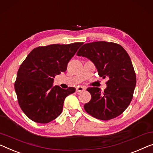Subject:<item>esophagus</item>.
Segmentation results:
<instances>
[{
    "mask_svg": "<svg viewBox=\"0 0 153 153\" xmlns=\"http://www.w3.org/2000/svg\"><path fill=\"white\" fill-rule=\"evenodd\" d=\"M85 90V88H83V87H82V86L77 87V88H76V92H82V91H83Z\"/></svg>",
    "mask_w": 153,
    "mask_h": 153,
    "instance_id": "34e87169",
    "label": "esophagus"
}]
</instances>
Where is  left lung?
Instances as JSON below:
<instances>
[{
    "label": "left lung",
    "mask_w": 153,
    "mask_h": 153,
    "mask_svg": "<svg viewBox=\"0 0 153 153\" xmlns=\"http://www.w3.org/2000/svg\"><path fill=\"white\" fill-rule=\"evenodd\" d=\"M90 59L102 79H108L103 92L99 88L87 89L91 94L84 109L96 118L109 120L123 114L130 104L136 85V75L130 57L123 46L107 42L84 44L76 53Z\"/></svg>",
    "instance_id": "1"
}]
</instances>
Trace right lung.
I'll list each match as a JSON object with an SVG mask.
<instances>
[{
	"label": "right lung",
	"instance_id": "1",
	"mask_svg": "<svg viewBox=\"0 0 153 153\" xmlns=\"http://www.w3.org/2000/svg\"><path fill=\"white\" fill-rule=\"evenodd\" d=\"M83 43L52 44L34 48L18 70L15 91L23 112L31 120L46 124L62 114L63 102L74 93L53 86L56 75L67 70L69 61Z\"/></svg>",
	"mask_w": 153,
	"mask_h": 153
}]
</instances>
